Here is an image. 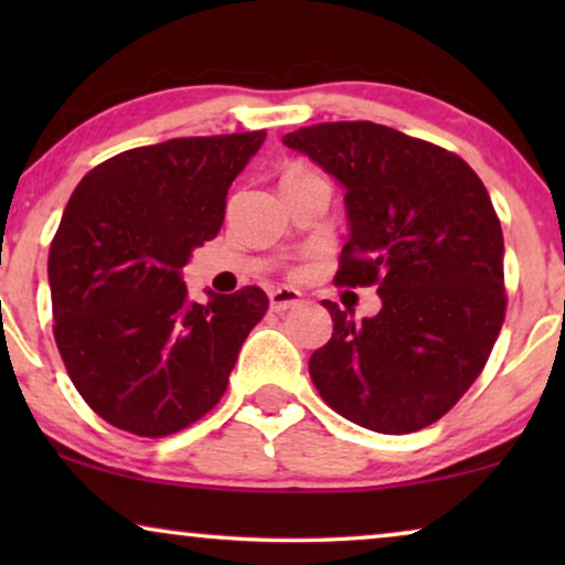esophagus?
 Listing matches in <instances>:
<instances>
[{
	"label": "esophagus",
	"instance_id": "34e87169",
	"mask_svg": "<svg viewBox=\"0 0 565 565\" xmlns=\"http://www.w3.org/2000/svg\"><path fill=\"white\" fill-rule=\"evenodd\" d=\"M269 306H273V311H288V308L300 306V292L292 288H277L269 292Z\"/></svg>",
	"mask_w": 565,
	"mask_h": 565
}]
</instances>
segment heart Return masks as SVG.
<instances>
[{
	"instance_id": "1",
	"label": "heart",
	"mask_w": 565,
	"mask_h": 565,
	"mask_svg": "<svg viewBox=\"0 0 565 565\" xmlns=\"http://www.w3.org/2000/svg\"><path fill=\"white\" fill-rule=\"evenodd\" d=\"M306 174H313V172H308L306 167H290L288 172H285L282 180H292V177H306Z\"/></svg>"
}]
</instances>
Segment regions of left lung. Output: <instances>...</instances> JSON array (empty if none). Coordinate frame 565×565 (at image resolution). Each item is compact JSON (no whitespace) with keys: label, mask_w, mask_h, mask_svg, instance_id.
<instances>
[{"label":"left lung","mask_w":565,"mask_h":565,"mask_svg":"<svg viewBox=\"0 0 565 565\" xmlns=\"http://www.w3.org/2000/svg\"><path fill=\"white\" fill-rule=\"evenodd\" d=\"M344 188L339 285H377L354 321L323 300L334 334L311 354L321 398L360 427L406 435L458 404L504 323V236L483 182L435 143L370 120L282 136Z\"/></svg>","instance_id":"8db88e82"}]
</instances>
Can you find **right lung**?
I'll return each instance as SVG.
<instances>
[{"mask_svg": "<svg viewBox=\"0 0 565 565\" xmlns=\"http://www.w3.org/2000/svg\"><path fill=\"white\" fill-rule=\"evenodd\" d=\"M265 130L172 138L76 184L49 254L53 337L82 398L113 427L174 435L218 404L267 311L259 288L190 300L182 267L223 226L231 182Z\"/></svg>", "mask_w": 565, "mask_h": 565, "instance_id": "right-lung-1", "label": "right lung"}]
</instances>
